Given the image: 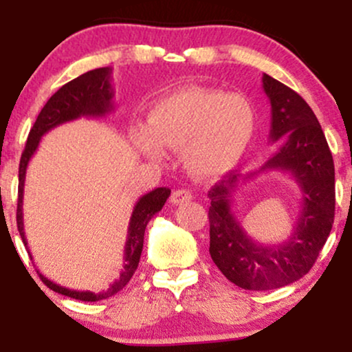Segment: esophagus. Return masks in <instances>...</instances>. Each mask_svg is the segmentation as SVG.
<instances>
[{
    "mask_svg": "<svg viewBox=\"0 0 352 352\" xmlns=\"http://www.w3.org/2000/svg\"><path fill=\"white\" fill-rule=\"evenodd\" d=\"M190 200H192V192H190V190H185V188L175 190L170 197V201L173 205H182V204H185V201H190Z\"/></svg>",
    "mask_w": 352,
    "mask_h": 352,
    "instance_id": "obj_1",
    "label": "esophagus"
}]
</instances>
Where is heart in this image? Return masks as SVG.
<instances>
[{"mask_svg":"<svg viewBox=\"0 0 352 352\" xmlns=\"http://www.w3.org/2000/svg\"><path fill=\"white\" fill-rule=\"evenodd\" d=\"M256 131V112L240 94L190 87L153 104L147 129L137 127L134 142L153 160L162 147L182 151V162L192 177L218 179L243 159Z\"/></svg>","mask_w":352,"mask_h":352,"instance_id":"obj_1","label":"heart"}]
</instances>
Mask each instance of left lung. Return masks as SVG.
I'll return each mask as SVG.
<instances>
[{
	"mask_svg": "<svg viewBox=\"0 0 352 352\" xmlns=\"http://www.w3.org/2000/svg\"><path fill=\"white\" fill-rule=\"evenodd\" d=\"M272 104L270 140L281 147L258 172L230 175L208 192L210 254L227 280L252 292L292 285L316 261L334 223V162L316 116L298 92L263 74ZM288 171L302 190V213L292 235L280 245H263L246 234L231 212V193L254 175Z\"/></svg>",
	"mask_w": 352,
	"mask_h": 352,
	"instance_id": "obj_1",
	"label": "left lung"
}]
</instances>
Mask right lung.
Segmentation results:
<instances>
[{"label": "right lung", "instance_id": "right-lung-1", "mask_svg": "<svg viewBox=\"0 0 352 352\" xmlns=\"http://www.w3.org/2000/svg\"><path fill=\"white\" fill-rule=\"evenodd\" d=\"M111 67H99L92 69L79 78L72 79L71 82L64 84L56 94L51 96L46 106L41 109L38 119L28 135L26 147L19 160V185H18V212H16V221H18V232L23 238V243L28 248V240L24 235V223H23V193H24V179H26V168L30 164L31 157L34 155L38 148L41 137L50 132L51 129L58 127L60 124L71 122V120L79 119V117H104L114 109L112 98H114V89L111 84ZM170 195V188H155L152 192L145 193L140 197L135 204L134 212H132L131 221H129L127 240H125L124 250V268L120 272V276L109 286L107 289H102L99 293L92 292H76V289L64 288L58 283L47 280L44 274L39 273L44 285L51 288L52 292L64 294V296L74 298L79 301H100L106 298L114 296L117 292L124 288L131 281L132 274L135 273L139 266L140 254L144 248V233L145 227L151 221V218L160 212ZM31 256V253H30Z\"/></svg>", "mask_w": 352, "mask_h": 352}]
</instances>
